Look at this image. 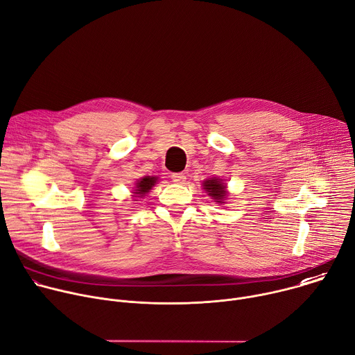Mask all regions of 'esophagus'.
<instances>
[{"label":"esophagus","mask_w":355,"mask_h":355,"mask_svg":"<svg viewBox=\"0 0 355 355\" xmlns=\"http://www.w3.org/2000/svg\"><path fill=\"white\" fill-rule=\"evenodd\" d=\"M171 178H173V181H174L175 184H185V181H187V177H185L182 173H174V174L171 175Z\"/></svg>","instance_id":"obj_1"}]
</instances>
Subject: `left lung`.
<instances>
[{
    "instance_id": "obj_1",
    "label": "left lung",
    "mask_w": 355,
    "mask_h": 355,
    "mask_svg": "<svg viewBox=\"0 0 355 355\" xmlns=\"http://www.w3.org/2000/svg\"><path fill=\"white\" fill-rule=\"evenodd\" d=\"M202 187L208 192V195L218 202V204H225L227 198L226 184H223V180L220 178H208L207 181L202 182Z\"/></svg>"
}]
</instances>
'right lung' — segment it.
Wrapping results in <instances>:
<instances>
[{
  "label": "right lung",
  "mask_w": 355,
  "mask_h": 355,
  "mask_svg": "<svg viewBox=\"0 0 355 355\" xmlns=\"http://www.w3.org/2000/svg\"><path fill=\"white\" fill-rule=\"evenodd\" d=\"M157 177H150V175H146L143 178H140L137 182H136V187H135V191H133V196H144L151 188L155 187V184L157 182Z\"/></svg>",
  "instance_id": "right-lung-1"
}]
</instances>
